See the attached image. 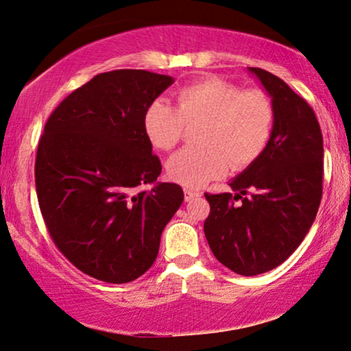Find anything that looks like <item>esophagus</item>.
<instances>
[{
  "label": "esophagus",
  "mask_w": 351,
  "mask_h": 351,
  "mask_svg": "<svg viewBox=\"0 0 351 351\" xmlns=\"http://www.w3.org/2000/svg\"><path fill=\"white\" fill-rule=\"evenodd\" d=\"M199 195H202V193L197 192V191H192V189H184V198H186V202H192V199L198 198Z\"/></svg>",
  "instance_id": "1"
}]
</instances>
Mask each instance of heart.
Listing matches in <instances>:
<instances>
[{
  "mask_svg": "<svg viewBox=\"0 0 351 351\" xmlns=\"http://www.w3.org/2000/svg\"><path fill=\"white\" fill-rule=\"evenodd\" d=\"M198 147L171 156L167 171L186 187L253 165L265 153L274 136L275 106L261 88H243L221 77H206L176 93V108L162 99L143 114V132L154 148L170 152L198 128Z\"/></svg>",
  "mask_w": 351,
  "mask_h": 351,
  "instance_id": "heart-1",
  "label": "heart"
}]
</instances>
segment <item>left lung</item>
I'll return each mask as SVG.
<instances>
[{
	"label": "left lung",
	"mask_w": 351,
	"mask_h": 351,
	"mask_svg": "<svg viewBox=\"0 0 351 351\" xmlns=\"http://www.w3.org/2000/svg\"><path fill=\"white\" fill-rule=\"evenodd\" d=\"M248 70L274 101V136L265 153L230 182L234 197L204 193L210 204L204 236L219 263L253 276L285 263L313 226L324 184V138L313 108L285 81Z\"/></svg>",
	"instance_id": "left-lung-1"
}]
</instances>
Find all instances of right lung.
I'll list each match as a JSON object with an SVG mask.
<instances>
[{"instance_id":"right-lung-1","label":"right lung","mask_w":351,"mask_h":351,"mask_svg":"<svg viewBox=\"0 0 351 351\" xmlns=\"http://www.w3.org/2000/svg\"><path fill=\"white\" fill-rule=\"evenodd\" d=\"M173 77L147 70L99 73L53 110L38 141L36 191L56 247L82 274L123 285L153 265L180 208L178 184H152L162 165L143 114Z\"/></svg>"}]
</instances>
